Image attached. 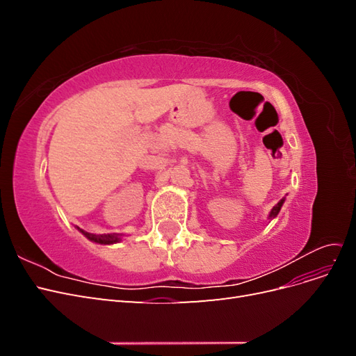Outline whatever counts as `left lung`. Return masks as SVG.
Listing matches in <instances>:
<instances>
[{
  "label": "left lung",
  "instance_id": "1",
  "mask_svg": "<svg viewBox=\"0 0 356 356\" xmlns=\"http://www.w3.org/2000/svg\"><path fill=\"white\" fill-rule=\"evenodd\" d=\"M282 203H284V199L281 200V202H279L277 204H276V207L272 209V212H270V218H275L276 217V215L279 213V211H281V207H282Z\"/></svg>",
  "mask_w": 356,
  "mask_h": 356
}]
</instances>
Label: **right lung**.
Here are the masks:
<instances>
[{"label":"right lung","instance_id":"obj_1","mask_svg":"<svg viewBox=\"0 0 356 356\" xmlns=\"http://www.w3.org/2000/svg\"><path fill=\"white\" fill-rule=\"evenodd\" d=\"M80 232L86 236V238L90 239L92 242H96V243L110 245V243H115V242L120 241V236H118V234H99V236H96V234L86 233V232H83V230H80Z\"/></svg>","mask_w":356,"mask_h":356}]
</instances>
